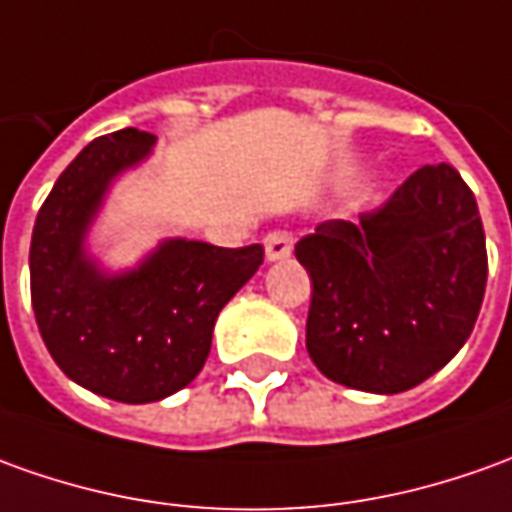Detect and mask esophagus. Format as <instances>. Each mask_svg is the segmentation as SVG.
Instances as JSON below:
<instances>
[{"mask_svg":"<svg viewBox=\"0 0 512 512\" xmlns=\"http://www.w3.org/2000/svg\"><path fill=\"white\" fill-rule=\"evenodd\" d=\"M264 253L270 262H278V259H287L292 253V234L287 228H276L270 234L264 236Z\"/></svg>","mask_w":512,"mask_h":512,"instance_id":"esophagus-1","label":"esophagus"}]
</instances>
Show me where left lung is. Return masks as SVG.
<instances>
[{"label":"left lung","instance_id":"left-lung-1","mask_svg":"<svg viewBox=\"0 0 512 512\" xmlns=\"http://www.w3.org/2000/svg\"><path fill=\"white\" fill-rule=\"evenodd\" d=\"M295 256L312 278L306 351L317 370L387 396L463 348L488 281L477 200L451 164L412 172L359 222H320Z\"/></svg>","mask_w":512,"mask_h":512}]
</instances>
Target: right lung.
<instances>
[{"label": "right lung", "mask_w": 512, "mask_h": 512, "mask_svg": "<svg viewBox=\"0 0 512 512\" xmlns=\"http://www.w3.org/2000/svg\"><path fill=\"white\" fill-rule=\"evenodd\" d=\"M153 142L125 128L83 147L38 209L30 242V298L49 354L69 379L125 404L167 398L195 379L220 309L264 262L262 245L186 239L125 276H102L88 262L83 236L108 183Z\"/></svg>", "instance_id": "add662e5"}]
</instances>
